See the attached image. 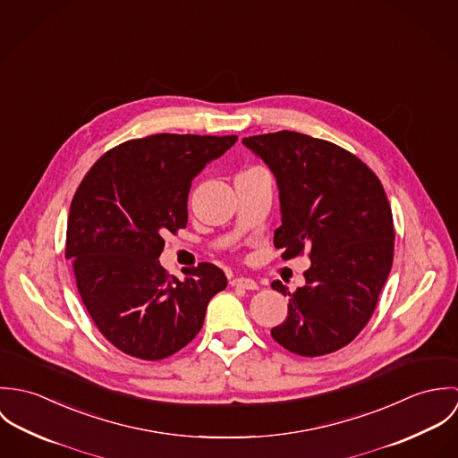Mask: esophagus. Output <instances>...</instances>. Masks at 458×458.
Listing matches in <instances>:
<instances>
[{
    "instance_id": "1",
    "label": "esophagus",
    "mask_w": 458,
    "mask_h": 458,
    "mask_svg": "<svg viewBox=\"0 0 458 458\" xmlns=\"http://www.w3.org/2000/svg\"><path fill=\"white\" fill-rule=\"evenodd\" d=\"M231 284H233L234 287H243V289H249V291H256V289L259 287L256 280L247 278V276H236V278H233Z\"/></svg>"
}]
</instances>
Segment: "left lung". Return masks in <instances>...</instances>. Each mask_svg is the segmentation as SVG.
Segmentation results:
<instances>
[{
    "label": "left lung",
    "mask_w": 458,
    "mask_h": 458,
    "mask_svg": "<svg viewBox=\"0 0 458 458\" xmlns=\"http://www.w3.org/2000/svg\"><path fill=\"white\" fill-rule=\"evenodd\" d=\"M276 180L282 259L305 249V285L289 293L287 318L271 336L300 356L329 354L365 327L393 262L392 208L379 178L344 148L300 131L243 137Z\"/></svg>",
    "instance_id": "8db88e82"
}]
</instances>
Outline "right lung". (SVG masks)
I'll use <instances>...</instances> for the list:
<instances>
[{
  "label": "right lung",
  "instance_id": "right-lung-1",
  "mask_svg": "<svg viewBox=\"0 0 458 458\" xmlns=\"http://www.w3.org/2000/svg\"><path fill=\"white\" fill-rule=\"evenodd\" d=\"M236 135L157 133L131 139L88 171L70 204L66 259L100 333L125 354L157 361L200 331L227 278L200 262L178 280L158 261L164 236L187 227L192 180Z\"/></svg>",
  "mask_w": 458,
  "mask_h": 458
}]
</instances>
